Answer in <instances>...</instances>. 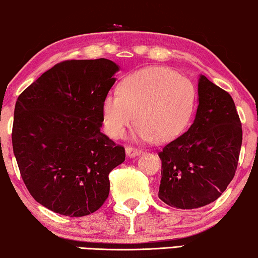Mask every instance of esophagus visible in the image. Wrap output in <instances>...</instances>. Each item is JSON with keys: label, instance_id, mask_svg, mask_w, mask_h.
Here are the masks:
<instances>
[{"label": "esophagus", "instance_id": "obj_1", "mask_svg": "<svg viewBox=\"0 0 258 258\" xmlns=\"http://www.w3.org/2000/svg\"><path fill=\"white\" fill-rule=\"evenodd\" d=\"M141 151L140 148H137V147H132V146H127L126 147V154H127V157L130 158H133V157H137V155L141 154Z\"/></svg>", "mask_w": 258, "mask_h": 258}]
</instances>
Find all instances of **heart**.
Returning <instances> with one entry per match:
<instances>
[{
    "label": "heart",
    "mask_w": 258,
    "mask_h": 258,
    "mask_svg": "<svg viewBox=\"0 0 258 258\" xmlns=\"http://www.w3.org/2000/svg\"><path fill=\"white\" fill-rule=\"evenodd\" d=\"M197 91L190 79L164 67H150L121 79L118 94L101 104L108 136L121 139L137 121L141 139L162 144L179 137L193 115Z\"/></svg>",
    "instance_id": "1"
}]
</instances>
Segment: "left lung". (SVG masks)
Segmentation results:
<instances>
[{
  "label": "left lung",
  "mask_w": 258,
  "mask_h": 258,
  "mask_svg": "<svg viewBox=\"0 0 258 258\" xmlns=\"http://www.w3.org/2000/svg\"><path fill=\"white\" fill-rule=\"evenodd\" d=\"M241 145L242 124L233 98L201 76L194 122L158 153L160 200L180 209L215 201L234 179Z\"/></svg>",
  "instance_id": "obj_1"
}]
</instances>
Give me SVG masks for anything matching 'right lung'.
<instances>
[{
	"label": "right lung",
	"instance_id": "add662e5",
	"mask_svg": "<svg viewBox=\"0 0 258 258\" xmlns=\"http://www.w3.org/2000/svg\"><path fill=\"white\" fill-rule=\"evenodd\" d=\"M117 71L105 58L64 60L17 98L14 154L29 193L52 212L85 216L108 198V174L125 161V148L100 132Z\"/></svg>",
	"mask_w": 258,
	"mask_h": 258
}]
</instances>
